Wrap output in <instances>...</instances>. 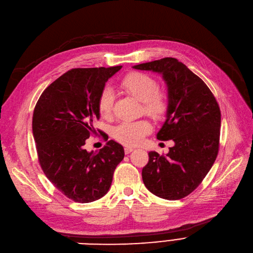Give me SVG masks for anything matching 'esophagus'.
I'll return each instance as SVG.
<instances>
[{"label": "esophagus", "instance_id": "1", "mask_svg": "<svg viewBox=\"0 0 253 253\" xmlns=\"http://www.w3.org/2000/svg\"><path fill=\"white\" fill-rule=\"evenodd\" d=\"M124 151H125V154H130L131 152L133 151V148H131V147H125Z\"/></svg>", "mask_w": 253, "mask_h": 253}]
</instances>
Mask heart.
Segmentation results:
<instances>
[{"label":"heart","mask_w":253,"mask_h":253,"mask_svg":"<svg viewBox=\"0 0 253 253\" xmlns=\"http://www.w3.org/2000/svg\"><path fill=\"white\" fill-rule=\"evenodd\" d=\"M121 86L127 93L144 103V109L149 116L159 119L168 109V97L166 93L158 91L157 82L151 76L132 72L127 74L121 82ZM115 96L111 89H105L98 98V112L102 118L112 115ZM152 127L146 120L134 122H123L113 129V136L124 145H136L149 133Z\"/></svg>","instance_id":"obj_1"}]
</instances>
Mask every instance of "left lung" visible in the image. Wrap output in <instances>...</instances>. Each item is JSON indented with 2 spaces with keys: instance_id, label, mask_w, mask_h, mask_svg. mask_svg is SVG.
Segmentation results:
<instances>
[{
  "instance_id": "8db88e82",
  "label": "left lung",
  "mask_w": 253,
  "mask_h": 253,
  "mask_svg": "<svg viewBox=\"0 0 253 253\" xmlns=\"http://www.w3.org/2000/svg\"><path fill=\"white\" fill-rule=\"evenodd\" d=\"M133 68L161 74L168 86V109L156 136L174 142L166 155L149 152L142 181L161 199H183L202 183L217 157L220 108L203 80L177 59L164 58Z\"/></svg>"
}]
</instances>
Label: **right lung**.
I'll return each mask as SVG.
<instances>
[{
	"label": "right lung",
	"instance_id": "add662e5",
	"mask_svg": "<svg viewBox=\"0 0 253 253\" xmlns=\"http://www.w3.org/2000/svg\"><path fill=\"white\" fill-rule=\"evenodd\" d=\"M122 66L76 68L50 84L33 114V136L41 169L68 199L91 203L104 196L114 171L124 158V148L108 140L99 152H87L85 139L99 120L98 98L105 83Z\"/></svg>",
	"mask_w": 253,
	"mask_h": 253
}]
</instances>
